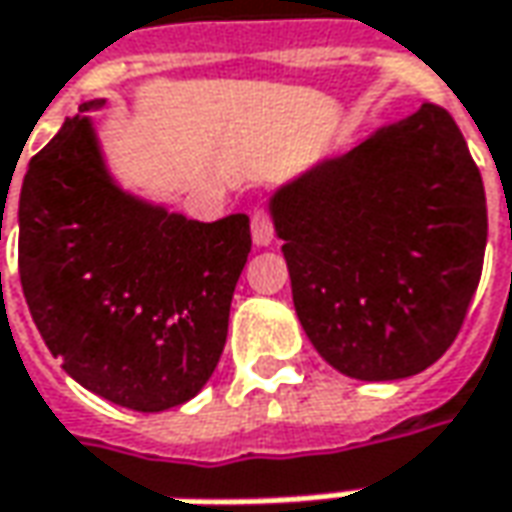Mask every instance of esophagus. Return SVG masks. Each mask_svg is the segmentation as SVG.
I'll return each instance as SVG.
<instances>
[{
  "label": "esophagus",
  "mask_w": 512,
  "mask_h": 512,
  "mask_svg": "<svg viewBox=\"0 0 512 512\" xmlns=\"http://www.w3.org/2000/svg\"><path fill=\"white\" fill-rule=\"evenodd\" d=\"M250 233H253V242L259 248H267L273 242V222H270V214L267 211H253V219H250Z\"/></svg>",
  "instance_id": "obj_1"
}]
</instances>
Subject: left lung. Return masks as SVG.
I'll use <instances>...</instances> for the list:
<instances>
[{"label":"left lung","instance_id":"8db88e82","mask_svg":"<svg viewBox=\"0 0 512 512\" xmlns=\"http://www.w3.org/2000/svg\"><path fill=\"white\" fill-rule=\"evenodd\" d=\"M301 327L355 380L420 375L454 344L488 245L482 174L423 104L270 197Z\"/></svg>","mask_w":512,"mask_h":512}]
</instances>
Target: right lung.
I'll return each instance as SVG.
<instances>
[{"mask_svg":"<svg viewBox=\"0 0 512 512\" xmlns=\"http://www.w3.org/2000/svg\"><path fill=\"white\" fill-rule=\"evenodd\" d=\"M78 106L24 174L19 276L61 369L135 411L183 406L214 375L248 214L197 222L120 188L89 112Z\"/></svg>","mask_w":512,"mask_h":512,"instance_id":"1","label":"right lung"}]
</instances>
